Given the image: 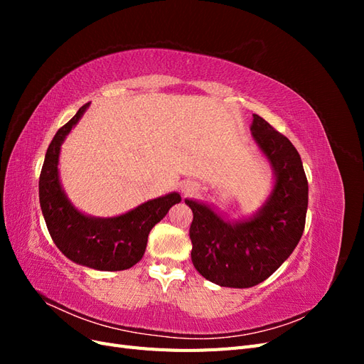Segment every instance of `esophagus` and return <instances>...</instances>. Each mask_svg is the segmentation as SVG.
Returning <instances> with one entry per match:
<instances>
[{
	"mask_svg": "<svg viewBox=\"0 0 364 364\" xmlns=\"http://www.w3.org/2000/svg\"><path fill=\"white\" fill-rule=\"evenodd\" d=\"M196 191H197V185H196L194 182H186V183L182 185V193H183L185 196H191V194H194Z\"/></svg>",
	"mask_w": 364,
	"mask_h": 364,
	"instance_id": "34e87169",
	"label": "esophagus"
}]
</instances>
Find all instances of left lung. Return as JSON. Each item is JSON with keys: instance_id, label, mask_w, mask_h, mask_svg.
Here are the masks:
<instances>
[{"instance_id": "8db88e82", "label": "left lung", "mask_w": 364, "mask_h": 364, "mask_svg": "<svg viewBox=\"0 0 364 364\" xmlns=\"http://www.w3.org/2000/svg\"><path fill=\"white\" fill-rule=\"evenodd\" d=\"M252 136L277 174L261 211L230 225L199 202L188 200L191 261L208 281L222 287L249 289L279 269L299 243L308 208V181L299 153L287 136L253 115Z\"/></svg>"}]
</instances>
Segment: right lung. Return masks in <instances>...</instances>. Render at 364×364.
Instances as JSON below:
<instances>
[{
    "mask_svg": "<svg viewBox=\"0 0 364 364\" xmlns=\"http://www.w3.org/2000/svg\"><path fill=\"white\" fill-rule=\"evenodd\" d=\"M90 103L62 126L47 149L39 176V202L48 232L65 257L95 270H126L142 258L151 228L181 202L178 193L149 200L111 218L87 217L70 203L59 182L60 146Z\"/></svg>",
    "mask_w": 364,
    "mask_h": 364,
    "instance_id": "right-lung-1",
    "label": "right lung"
}]
</instances>
